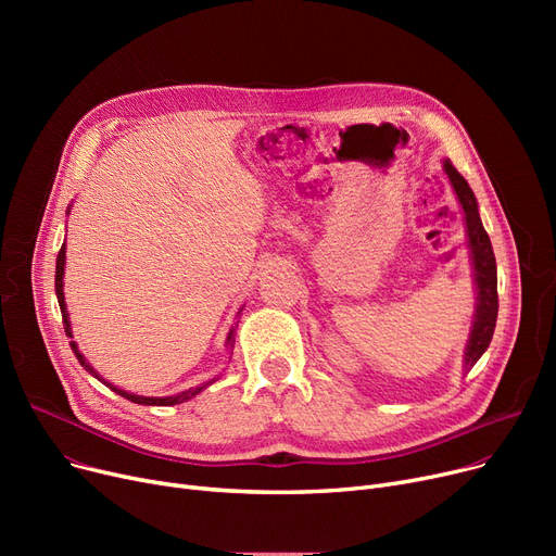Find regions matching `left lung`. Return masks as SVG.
<instances>
[{
  "mask_svg": "<svg viewBox=\"0 0 556 556\" xmlns=\"http://www.w3.org/2000/svg\"><path fill=\"white\" fill-rule=\"evenodd\" d=\"M444 168L453 182V189L462 202V210L466 216V231H469V245L473 254V270L478 283V313L471 331L469 346H466V363L476 365L478 358L486 352V346L493 338L495 317H498V270H495V256L491 250L489 233L482 227L476 195L466 182L459 170L446 160Z\"/></svg>",
  "mask_w": 556,
  "mask_h": 556,
  "instance_id": "left-lung-1",
  "label": "left lung"
}]
</instances>
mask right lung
I'll return each mask as SVG.
<instances>
[{"label":"right lung","instance_id":"obj_1","mask_svg":"<svg viewBox=\"0 0 556 556\" xmlns=\"http://www.w3.org/2000/svg\"><path fill=\"white\" fill-rule=\"evenodd\" d=\"M63 273H65V243H63V248H61V252H58V258H55V298H58V304H61V313H63V325H65V333H67V338H72V329H70V319H67V308H65V295H63ZM227 340H231V333H229V338ZM70 346H72V352L76 354V358H78V363L87 369V371H92L94 374V369L85 363V358L78 354V346H76V342L72 340L70 342ZM97 376V374H94ZM105 383V381H103ZM110 390H114L116 394H122L124 399H128V401H132V403H139V405H175V403H182V401H187V399H191V396H195L204 386H200V388H191V390H187V392H182V394H175V396H164V399H153V396H137V394H130V392H124V390H116V388H112L110 383H105Z\"/></svg>","mask_w":556,"mask_h":556}]
</instances>
